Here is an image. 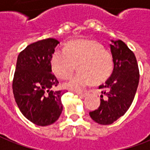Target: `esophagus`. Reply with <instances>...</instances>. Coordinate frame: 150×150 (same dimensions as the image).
I'll return each mask as SVG.
<instances>
[{
	"label": "esophagus",
	"instance_id": "34e87169",
	"mask_svg": "<svg viewBox=\"0 0 150 150\" xmlns=\"http://www.w3.org/2000/svg\"><path fill=\"white\" fill-rule=\"evenodd\" d=\"M76 94H77V95H79V96H80V97H85L86 95H87V93L78 92V93H76Z\"/></svg>",
	"mask_w": 150,
	"mask_h": 150
}]
</instances>
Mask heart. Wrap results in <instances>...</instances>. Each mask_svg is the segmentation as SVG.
<instances>
[{
	"label": "heart",
	"instance_id": "1",
	"mask_svg": "<svg viewBox=\"0 0 150 150\" xmlns=\"http://www.w3.org/2000/svg\"><path fill=\"white\" fill-rule=\"evenodd\" d=\"M77 64L79 73L63 83L71 91H80L93 82H104L113 70L112 54L96 41H71L64 49H56L52 55V70L61 78L71 75Z\"/></svg>",
	"mask_w": 150,
	"mask_h": 150
}]
</instances>
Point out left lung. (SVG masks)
<instances>
[{
    "label": "left lung",
    "mask_w": 150,
    "mask_h": 150,
    "mask_svg": "<svg viewBox=\"0 0 150 150\" xmlns=\"http://www.w3.org/2000/svg\"><path fill=\"white\" fill-rule=\"evenodd\" d=\"M113 71L99 86L102 94L98 108L89 112L94 122L110 125L126 113L134 100L139 74L135 54L122 40H111Z\"/></svg>",
    "instance_id": "1"
}]
</instances>
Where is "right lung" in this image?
Wrapping results in <instances>:
<instances>
[{"label":"right lung","instance_id":"1","mask_svg":"<svg viewBox=\"0 0 150 150\" xmlns=\"http://www.w3.org/2000/svg\"><path fill=\"white\" fill-rule=\"evenodd\" d=\"M59 41L47 38L29 44L18 56L13 93L20 112L35 125L49 126L60 117L64 93L55 91L58 80L52 73L51 58Z\"/></svg>","mask_w":150,"mask_h":150}]
</instances>
